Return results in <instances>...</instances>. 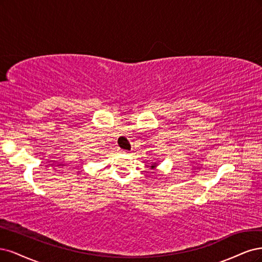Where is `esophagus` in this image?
<instances>
[{
	"label": "esophagus",
	"instance_id": "34e87169",
	"mask_svg": "<svg viewBox=\"0 0 262 262\" xmlns=\"http://www.w3.org/2000/svg\"><path fill=\"white\" fill-rule=\"evenodd\" d=\"M121 152H123V154H127V151H125V150H121Z\"/></svg>",
	"mask_w": 262,
	"mask_h": 262
}]
</instances>
